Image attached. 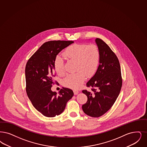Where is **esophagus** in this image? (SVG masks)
Returning a JSON list of instances; mask_svg holds the SVG:
<instances>
[{"label": "esophagus", "instance_id": "esophagus-1", "mask_svg": "<svg viewBox=\"0 0 147 147\" xmlns=\"http://www.w3.org/2000/svg\"><path fill=\"white\" fill-rule=\"evenodd\" d=\"M73 92H74V94H75V95H76V94H79V91H76V90H74V91H73Z\"/></svg>", "mask_w": 147, "mask_h": 147}]
</instances>
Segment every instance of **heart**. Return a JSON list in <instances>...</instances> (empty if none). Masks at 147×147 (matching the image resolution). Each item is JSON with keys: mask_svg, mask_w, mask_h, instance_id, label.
<instances>
[{"mask_svg": "<svg viewBox=\"0 0 147 147\" xmlns=\"http://www.w3.org/2000/svg\"><path fill=\"white\" fill-rule=\"evenodd\" d=\"M63 55L67 59L76 61V71H77L76 73L68 75L63 79V85L66 88L74 90L80 88L86 76H93L100 65V49L94 44H73L66 48ZM53 65L55 71L59 76H64V62L61 57H56Z\"/></svg>", "mask_w": 147, "mask_h": 147, "instance_id": "heart-1", "label": "heart"}]
</instances>
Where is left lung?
<instances>
[{
	"mask_svg": "<svg viewBox=\"0 0 147 147\" xmlns=\"http://www.w3.org/2000/svg\"><path fill=\"white\" fill-rule=\"evenodd\" d=\"M100 59L95 74L86 84L91 91L82 90L88 100L82 106L84 112L91 117L105 114L113 106L120 94L123 79L117 56L109 47L100 38L96 39Z\"/></svg>",
	"mask_w": 147,
	"mask_h": 147,
	"instance_id": "obj_1",
	"label": "left lung"
}]
</instances>
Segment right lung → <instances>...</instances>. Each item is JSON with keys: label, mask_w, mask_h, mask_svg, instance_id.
Wrapping results in <instances>:
<instances>
[{"label": "right lung", "mask_w": 147, "mask_h": 147, "mask_svg": "<svg viewBox=\"0 0 147 147\" xmlns=\"http://www.w3.org/2000/svg\"><path fill=\"white\" fill-rule=\"evenodd\" d=\"M73 41L53 40L44 43L28 59L25 76L27 96L35 109L47 117H55L65 110L67 102L74 93L69 88H62L59 94L51 90L56 81L54 61L56 56Z\"/></svg>", "instance_id": "right-lung-1"}]
</instances>
